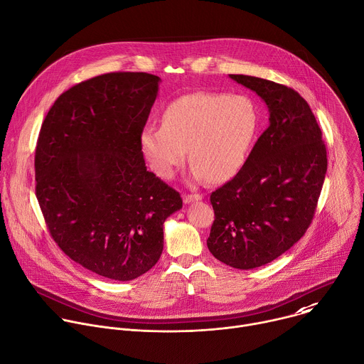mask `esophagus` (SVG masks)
<instances>
[{"label":"esophagus","instance_id":"1","mask_svg":"<svg viewBox=\"0 0 364 364\" xmlns=\"http://www.w3.org/2000/svg\"><path fill=\"white\" fill-rule=\"evenodd\" d=\"M183 200H184L186 204H188V203H193V201H200L201 196L200 194H184Z\"/></svg>","mask_w":364,"mask_h":364}]
</instances>
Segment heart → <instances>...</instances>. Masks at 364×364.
Wrapping results in <instances>:
<instances>
[{
  "label": "heart",
  "instance_id": "1",
  "mask_svg": "<svg viewBox=\"0 0 364 364\" xmlns=\"http://www.w3.org/2000/svg\"><path fill=\"white\" fill-rule=\"evenodd\" d=\"M259 129L256 102L243 93L194 92L170 102L161 127L141 131L139 145L149 168L173 178L187 148L193 181L223 183L245 166Z\"/></svg>",
  "mask_w": 364,
  "mask_h": 364
}]
</instances>
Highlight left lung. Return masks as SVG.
I'll list each match as a JSON object with an SVG mask.
<instances>
[{"label": "left lung", "mask_w": 364, "mask_h": 364, "mask_svg": "<svg viewBox=\"0 0 364 364\" xmlns=\"http://www.w3.org/2000/svg\"><path fill=\"white\" fill-rule=\"evenodd\" d=\"M267 103L269 127L242 170L212 193L215 222L207 247L236 269L267 265L306 232L327 173L321 129L294 89L255 76L229 75Z\"/></svg>", "instance_id": "obj_1"}]
</instances>
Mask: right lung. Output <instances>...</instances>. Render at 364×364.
Returning <instances> with one entry per match:
<instances>
[{"label": "right lung", "mask_w": 364, "mask_h": 364, "mask_svg": "<svg viewBox=\"0 0 364 364\" xmlns=\"http://www.w3.org/2000/svg\"><path fill=\"white\" fill-rule=\"evenodd\" d=\"M160 82L117 72L75 85L47 112L36 146V196L51 237L115 281L159 262L164 222L183 207L178 191L146 171L139 145Z\"/></svg>", "instance_id": "add662e5"}]
</instances>
